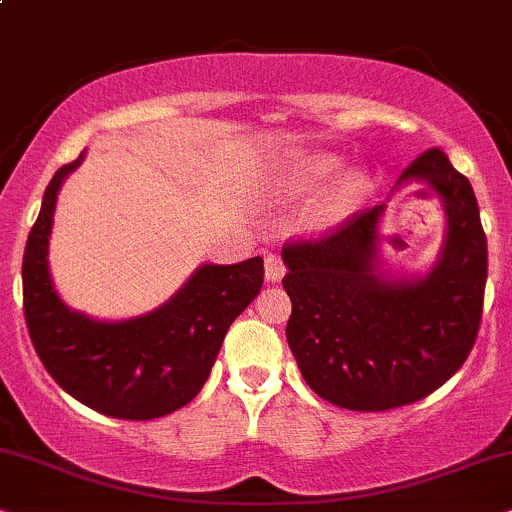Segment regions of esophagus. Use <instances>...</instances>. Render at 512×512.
Returning <instances> with one entry per match:
<instances>
[{
  "label": "esophagus",
  "instance_id": "1",
  "mask_svg": "<svg viewBox=\"0 0 512 512\" xmlns=\"http://www.w3.org/2000/svg\"><path fill=\"white\" fill-rule=\"evenodd\" d=\"M286 274V264H283L281 257L276 255V252H269L267 257H264V276H267L269 283H278Z\"/></svg>",
  "mask_w": 512,
  "mask_h": 512
}]
</instances>
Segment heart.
<instances>
[{
	"label": "heart",
	"mask_w": 512,
	"mask_h": 512,
	"mask_svg": "<svg viewBox=\"0 0 512 512\" xmlns=\"http://www.w3.org/2000/svg\"><path fill=\"white\" fill-rule=\"evenodd\" d=\"M338 167V158L333 155H314V158L300 160L295 165L293 181L300 191H314L331 177V172ZM368 191V174L364 170H349L338 177V181L323 193V198L316 205V222L319 226H331L347 217L357 208V203Z\"/></svg>",
	"instance_id": "heart-1"
}]
</instances>
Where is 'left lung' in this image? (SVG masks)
Masks as SVG:
<instances>
[{"label": "left lung", "instance_id": "8db88e82", "mask_svg": "<svg viewBox=\"0 0 512 512\" xmlns=\"http://www.w3.org/2000/svg\"><path fill=\"white\" fill-rule=\"evenodd\" d=\"M406 181L430 186L444 205V245L425 276L380 271L385 203L319 241L283 245V288L293 302L288 345L307 385L349 411H390L428 397L463 366L480 331L487 236L470 181L439 148L420 153L397 184Z\"/></svg>", "mask_w": 512, "mask_h": 512}]
</instances>
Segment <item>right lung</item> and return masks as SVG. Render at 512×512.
<instances>
[{"instance_id": "add662e5", "label": "right lung", "mask_w": 512, "mask_h": 512, "mask_svg": "<svg viewBox=\"0 0 512 512\" xmlns=\"http://www.w3.org/2000/svg\"><path fill=\"white\" fill-rule=\"evenodd\" d=\"M63 165L44 191L23 255V312L44 368L70 397L103 416L151 420L181 409L200 392L224 335L260 293L262 257L203 264L165 304L125 321H96L61 300L49 274V236Z\"/></svg>"}]
</instances>
